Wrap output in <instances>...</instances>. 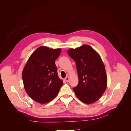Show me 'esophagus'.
Masks as SVG:
<instances>
[{
	"label": "esophagus",
	"instance_id": "1",
	"mask_svg": "<svg viewBox=\"0 0 131 131\" xmlns=\"http://www.w3.org/2000/svg\"><path fill=\"white\" fill-rule=\"evenodd\" d=\"M69 77H67L65 78V81H66L67 82H69Z\"/></svg>",
	"mask_w": 131,
	"mask_h": 131
}]
</instances>
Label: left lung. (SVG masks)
<instances>
[{
  "instance_id": "obj_1",
  "label": "left lung",
  "mask_w": 131,
  "mask_h": 131,
  "mask_svg": "<svg viewBox=\"0 0 131 131\" xmlns=\"http://www.w3.org/2000/svg\"><path fill=\"white\" fill-rule=\"evenodd\" d=\"M68 53L77 68L79 83L73 89L75 95L84 103H93L102 96L107 86L105 68L100 55L88 45L69 49Z\"/></svg>"
}]
</instances>
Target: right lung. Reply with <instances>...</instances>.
Here are the masks:
<instances>
[{
	"instance_id": "obj_1",
	"label": "right lung",
	"mask_w": 131,
	"mask_h": 131,
	"mask_svg": "<svg viewBox=\"0 0 131 131\" xmlns=\"http://www.w3.org/2000/svg\"><path fill=\"white\" fill-rule=\"evenodd\" d=\"M61 52V49L39 47L30 55L23 69L26 92L39 103H47L53 100L63 84L58 77L54 62Z\"/></svg>"
}]
</instances>
